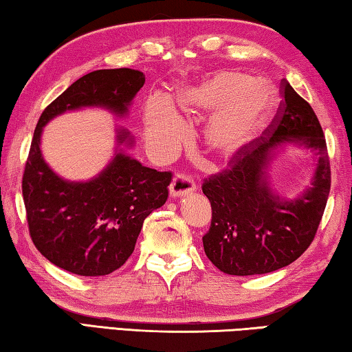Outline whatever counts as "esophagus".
I'll return each mask as SVG.
<instances>
[{"mask_svg":"<svg viewBox=\"0 0 352 352\" xmlns=\"http://www.w3.org/2000/svg\"><path fill=\"white\" fill-rule=\"evenodd\" d=\"M170 197H184V195H188L189 192H192L195 190V183L192 178L186 174H177L174 177V180L170 183Z\"/></svg>","mask_w":352,"mask_h":352,"instance_id":"obj_1","label":"esophagus"}]
</instances>
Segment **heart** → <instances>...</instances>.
<instances>
[{"label": "heart", "instance_id": "b5f03b06", "mask_svg": "<svg viewBox=\"0 0 352 352\" xmlns=\"http://www.w3.org/2000/svg\"><path fill=\"white\" fill-rule=\"evenodd\" d=\"M175 102L189 113H212L205 129L211 152L230 157L253 138L265 115L269 91L259 80H243L233 73H217L195 85L182 88ZM184 133V122L169 98L155 93L144 107L146 144L155 157L175 152Z\"/></svg>", "mask_w": 352, "mask_h": 352}]
</instances>
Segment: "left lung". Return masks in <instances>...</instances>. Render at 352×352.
Wrapping results in <instances>:
<instances>
[{
    "label": "left lung",
    "mask_w": 352,
    "mask_h": 352,
    "mask_svg": "<svg viewBox=\"0 0 352 352\" xmlns=\"http://www.w3.org/2000/svg\"><path fill=\"white\" fill-rule=\"evenodd\" d=\"M281 91L284 100L265 136L237 151L228 169L201 186L212 208L204 248L226 275H262L296 261L312 243L329 197L331 166L318 118L287 80ZM287 142L318 157L311 186L294 201L273 193L266 175L276 148Z\"/></svg>",
    "instance_id": "1"
}]
</instances>
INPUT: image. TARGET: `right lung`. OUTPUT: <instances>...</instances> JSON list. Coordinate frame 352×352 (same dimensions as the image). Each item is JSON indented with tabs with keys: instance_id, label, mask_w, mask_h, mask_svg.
<instances>
[{
	"instance_id": "add662e5",
	"label": "right lung",
	"mask_w": 352,
	"mask_h": 352,
	"mask_svg": "<svg viewBox=\"0 0 352 352\" xmlns=\"http://www.w3.org/2000/svg\"><path fill=\"white\" fill-rule=\"evenodd\" d=\"M144 80L130 68L93 71L52 100L35 127L21 183L29 234L47 261L74 275H109L129 259L144 219L168 200L172 174L146 168L119 148L91 180H63L41 157V132L52 118L83 107L126 116ZM116 138L133 146L126 129H118Z\"/></svg>"
}]
</instances>
